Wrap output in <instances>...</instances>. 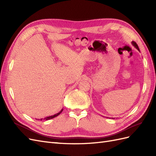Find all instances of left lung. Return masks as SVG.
I'll return each instance as SVG.
<instances>
[{
    "label": "left lung",
    "mask_w": 156,
    "mask_h": 156,
    "mask_svg": "<svg viewBox=\"0 0 156 156\" xmlns=\"http://www.w3.org/2000/svg\"><path fill=\"white\" fill-rule=\"evenodd\" d=\"M131 44H132V45H133L135 47V48L136 49H137V50L140 52V50H139V47H138L137 44H136L135 41H133L131 42ZM112 119H113V118H112Z\"/></svg>",
    "instance_id": "8db88e82"
}]
</instances>
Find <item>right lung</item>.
I'll list each match as a JSON object with an SVG mask.
<instances>
[{
    "label": "right lung",
    "instance_id": "right-lung-1",
    "mask_svg": "<svg viewBox=\"0 0 156 156\" xmlns=\"http://www.w3.org/2000/svg\"><path fill=\"white\" fill-rule=\"evenodd\" d=\"M62 111H63V108H62V109H61V111H60L59 112L56 113V114H55V115H54L49 116H48V117H45V118H44V119H38V120H51V119H53V118H55V117H56V116H58V115L60 114V113L62 112Z\"/></svg>",
    "mask_w": 156,
    "mask_h": 156
}]
</instances>
